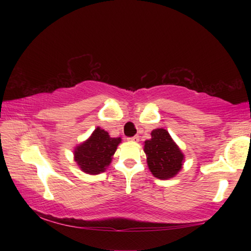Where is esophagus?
<instances>
[{"instance_id":"esophagus-1","label":"esophagus","mask_w":251,"mask_h":251,"mask_svg":"<svg viewBox=\"0 0 251 251\" xmlns=\"http://www.w3.org/2000/svg\"><path fill=\"white\" fill-rule=\"evenodd\" d=\"M129 142H133V143H137L139 142V137L138 136H133V137H130V138H128Z\"/></svg>"}]
</instances>
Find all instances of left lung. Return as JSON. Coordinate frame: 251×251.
Returning a JSON list of instances; mask_svg holds the SVG:
<instances>
[{
    "mask_svg": "<svg viewBox=\"0 0 251 251\" xmlns=\"http://www.w3.org/2000/svg\"><path fill=\"white\" fill-rule=\"evenodd\" d=\"M151 135L152 138L146 140L144 146L151 173L159 179L174 177L183 166V153L167 130L155 129Z\"/></svg>",
    "mask_w": 251,
    "mask_h": 251,
    "instance_id": "1",
    "label": "left lung"
}]
</instances>
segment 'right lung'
<instances>
[{
    "mask_svg": "<svg viewBox=\"0 0 251 251\" xmlns=\"http://www.w3.org/2000/svg\"><path fill=\"white\" fill-rule=\"evenodd\" d=\"M121 138H111L107 131L97 128L90 138L75 149V161L84 173L97 175L111 163Z\"/></svg>",
    "mask_w": 251,
    "mask_h": 251,
    "instance_id": "add662e5",
    "label": "right lung"
}]
</instances>
